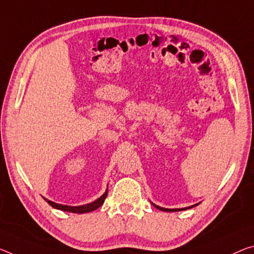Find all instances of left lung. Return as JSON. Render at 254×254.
<instances>
[{
    "label": "left lung",
    "mask_w": 254,
    "mask_h": 254,
    "mask_svg": "<svg viewBox=\"0 0 254 254\" xmlns=\"http://www.w3.org/2000/svg\"><path fill=\"white\" fill-rule=\"evenodd\" d=\"M152 203V202H151ZM154 204V203H152ZM154 206L157 208V209H159V210H162V211H167V212H174V211H181V210H187V209H190V208H193V207H195V206H198V204H194V206H190V207H187V208H180V209H167V208H162V207H159V206H156V204H154Z\"/></svg>",
    "instance_id": "1"
}]
</instances>
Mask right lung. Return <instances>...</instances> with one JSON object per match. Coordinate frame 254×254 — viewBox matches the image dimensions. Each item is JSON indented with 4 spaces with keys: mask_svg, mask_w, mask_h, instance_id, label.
Wrapping results in <instances>:
<instances>
[{
    "mask_svg": "<svg viewBox=\"0 0 254 254\" xmlns=\"http://www.w3.org/2000/svg\"><path fill=\"white\" fill-rule=\"evenodd\" d=\"M107 192L108 190H106V192L104 193V194L98 198L96 201L91 203H88V204H83V206H78V207H72V206H64V204H59V203H55L53 201H50L45 199L48 204L52 206L53 208L59 209V210H63V211H69V212H74V214H86V212H90V211H94L96 209L99 208L102 204L104 203V201H105L106 196H107Z\"/></svg>",
    "mask_w": 254,
    "mask_h": 254,
    "instance_id": "1",
    "label": "right lung"
}]
</instances>
